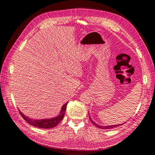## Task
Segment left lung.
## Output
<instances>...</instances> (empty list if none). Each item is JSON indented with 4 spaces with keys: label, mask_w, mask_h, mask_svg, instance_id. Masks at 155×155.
I'll list each match as a JSON object with an SVG mask.
<instances>
[{
    "label": "left lung",
    "mask_w": 155,
    "mask_h": 155,
    "mask_svg": "<svg viewBox=\"0 0 155 155\" xmlns=\"http://www.w3.org/2000/svg\"><path fill=\"white\" fill-rule=\"evenodd\" d=\"M89 119H90L91 122H92L94 125L96 127H97L100 128V129H112V128L116 127H118V126H119V125H122V124H118V125H109H109L103 126V125H100L97 124L96 123H95L94 121L91 119L90 116H89Z\"/></svg>",
    "instance_id": "8db88e82"
}]
</instances>
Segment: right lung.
Instances as JSON below:
<instances>
[{"label":"right lung","instance_id":"right-lung-1","mask_svg":"<svg viewBox=\"0 0 155 155\" xmlns=\"http://www.w3.org/2000/svg\"><path fill=\"white\" fill-rule=\"evenodd\" d=\"M68 102L66 104H64L61 108V110L60 114L58 116L55 117V118H49V119H41V120H35L30 118L26 116L25 115L23 114V113L18 110L20 112L21 116L23 118L26 122L30 124L31 125H33L36 127L39 128H43V129H50L55 127L56 125H58L61 121L63 118L64 112L66 111V108Z\"/></svg>","mask_w":155,"mask_h":155}]
</instances>
